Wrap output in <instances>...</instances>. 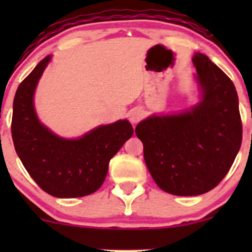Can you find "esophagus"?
I'll return each mask as SVG.
<instances>
[{
    "label": "esophagus",
    "instance_id": "34e87169",
    "mask_svg": "<svg viewBox=\"0 0 252 252\" xmlns=\"http://www.w3.org/2000/svg\"><path fill=\"white\" fill-rule=\"evenodd\" d=\"M130 122L131 123H137L140 122L143 118V112L141 110H134V111L130 112Z\"/></svg>",
    "mask_w": 252,
    "mask_h": 252
}]
</instances>
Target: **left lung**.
<instances>
[{"label": "left lung", "mask_w": 252, "mask_h": 252, "mask_svg": "<svg viewBox=\"0 0 252 252\" xmlns=\"http://www.w3.org/2000/svg\"><path fill=\"white\" fill-rule=\"evenodd\" d=\"M202 100L172 116L137 124L143 156L158 187L174 195H199L227 174L242 144L238 96L232 80L205 54L193 57Z\"/></svg>", "instance_id": "8db88e82"}]
</instances>
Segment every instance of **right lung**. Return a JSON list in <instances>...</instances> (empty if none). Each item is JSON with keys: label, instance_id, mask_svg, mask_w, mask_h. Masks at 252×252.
<instances>
[{"label": "right lung", "instance_id": "add662e5", "mask_svg": "<svg viewBox=\"0 0 252 252\" xmlns=\"http://www.w3.org/2000/svg\"><path fill=\"white\" fill-rule=\"evenodd\" d=\"M51 57H46L16 90L11 137L16 154L37 186L57 198H78L103 185L109 162L132 136L128 121L98 126L78 140H63L43 126L33 106L34 90Z\"/></svg>", "mask_w": 252, "mask_h": 252}]
</instances>
